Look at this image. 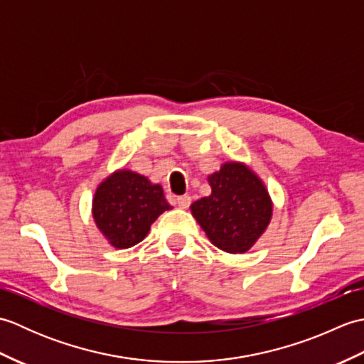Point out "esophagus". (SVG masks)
Masks as SVG:
<instances>
[{
	"instance_id": "34e87169",
	"label": "esophagus",
	"mask_w": 364,
	"mask_h": 364,
	"mask_svg": "<svg viewBox=\"0 0 364 364\" xmlns=\"http://www.w3.org/2000/svg\"><path fill=\"white\" fill-rule=\"evenodd\" d=\"M176 203H178V206L183 208V210H186V208H189V205H191V197L189 196L176 197Z\"/></svg>"
}]
</instances>
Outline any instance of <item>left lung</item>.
I'll list each match as a JSON object with an SVG mask.
<instances>
[{
	"label": "left lung",
	"mask_w": 364,
	"mask_h": 364,
	"mask_svg": "<svg viewBox=\"0 0 364 364\" xmlns=\"http://www.w3.org/2000/svg\"><path fill=\"white\" fill-rule=\"evenodd\" d=\"M211 196L191 205L210 241L228 253H244L257 242L272 215L270 197L259 178L236 162L208 176Z\"/></svg>",
	"instance_id": "1"
}]
</instances>
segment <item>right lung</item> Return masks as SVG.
<instances>
[{"label":"right lung","instance_id":"right-lung-1","mask_svg":"<svg viewBox=\"0 0 364 364\" xmlns=\"http://www.w3.org/2000/svg\"><path fill=\"white\" fill-rule=\"evenodd\" d=\"M164 191L145 176L119 170L100 184L94 197V219L117 249H129L149 235L158 215L170 210Z\"/></svg>","mask_w":364,"mask_h":364}]
</instances>
